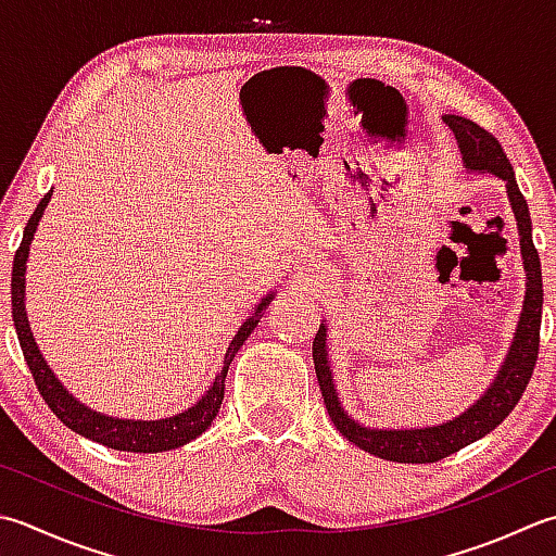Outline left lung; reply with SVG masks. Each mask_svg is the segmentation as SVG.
I'll use <instances>...</instances> for the list:
<instances>
[{
  "instance_id": "1",
  "label": "left lung",
  "mask_w": 556,
  "mask_h": 556,
  "mask_svg": "<svg viewBox=\"0 0 556 556\" xmlns=\"http://www.w3.org/2000/svg\"><path fill=\"white\" fill-rule=\"evenodd\" d=\"M443 123L453 129L455 139H458L460 154L465 161V168L480 170V173H494L496 178L506 182V192L510 206H514L516 222H518V236H520V253H523L526 265V303L523 313H520V323L510 344V352L506 362L498 371L492 388L486 390L482 400L463 412L460 417L453 421H445L441 427H427V429H366L362 424L354 421L342 409L340 400L334 393L328 350H325V337L328 328L320 325L318 334L313 340V364L315 376H318L320 393L325 400V409L346 441H352L358 448L378 455L383 460L393 463H439L441 458H448L451 453H458L465 445L486 437L489 431L502 424L510 409L518 405L520 395L526 393L530 383V376L535 371L538 352H540V323H542V269H540V255L538 248L532 243V224L530 212L523 192L518 190V182L510 168V161L506 159L498 139L486 132L472 119L460 115H445Z\"/></svg>"
}]
</instances>
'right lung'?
<instances>
[{
    "label": "right lung",
    "instance_id": "add662e5",
    "mask_svg": "<svg viewBox=\"0 0 556 556\" xmlns=\"http://www.w3.org/2000/svg\"><path fill=\"white\" fill-rule=\"evenodd\" d=\"M50 194H52V190L40 200L36 212L30 214L24 238H21V245L14 255V269H11V318H14L21 352H24V358L30 368L33 380H36L40 397L46 400V405L54 412V417H58L64 427H70L72 431L79 433V437H86L96 443H103L113 451L161 453V451L178 448V445H185L192 439H198L202 431L210 429V424L214 421L216 412H219L222 400H224V380L228 374V366H231L236 352L241 350L243 342L248 340V334L257 328V323H260V318H263L271 293L263 299V303L255 308V313L241 325V330H238V334L233 337V342L228 344L222 374L214 378L212 388L206 390V395L198 402V405L190 407L188 412H182V415H178V417H168V419H159V421H132V419H115V417L98 415V412L84 407L81 402H76L67 393V388H62L60 380L52 376L50 366L46 364V358H42L40 350L36 346V340H33V332L28 328V318H26V303H24L26 277L24 275H26L28 245L33 241V233H36V228H38L42 210H46L50 202Z\"/></svg>",
    "mask_w": 556,
    "mask_h": 556
}]
</instances>
